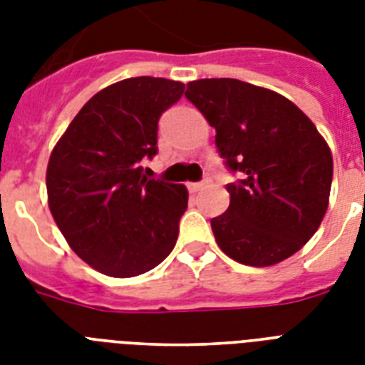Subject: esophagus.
<instances>
[{
	"instance_id": "34e87169",
	"label": "esophagus",
	"mask_w": 365,
	"mask_h": 365,
	"mask_svg": "<svg viewBox=\"0 0 365 365\" xmlns=\"http://www.w3.org/2000/svg\"><path fill=\"white\" fill-rule=\"evenodd\" d=\"M206 187H210V180H205V182H199V183H189V191H191V193L205 191Z\"/></svg>"
}]
</instances>
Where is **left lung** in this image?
Returning a JSON list of instances; mask_svg holds the SVG:
<instances>
[{"label":"left lung","mask_w":365,"mask_h":365,"mask_svg":"<svg viewBox=\"0 0 365 365\" xmlns=\"http://www.w3.org/2000/svg\"><path fill=\"white\" fill-rule=\"evenodd\" d=\"M216 128L231 170L229 208L212 220L217 246L250 267L277 265L320 227L334 176L331 149L314 123L282 94L239 79H199L185 91Z\"/></svg>","instance_id":"obj_1"}]
</instances>
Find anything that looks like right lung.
Returning a JSON list of instances; mask_svg holds the SVG:
<instances>
[{"label": "right lung", "instance_id": "add662e5", "mask_svg": "<svg viewBox=\"0 0 365 365\" xmlns=\"http://www.w3.org/2000/svg\"><path fill=\"white\" fill-rule=\"evenodd\" d=\"M183 83L130 77L96 93L53 148L47 200L60 233L87 265L113 278L157 267L178 240L187 187L148 180L160 113Z\"/></svg>", "mask_w": 365, "mask_h": 365}]
</instances>
